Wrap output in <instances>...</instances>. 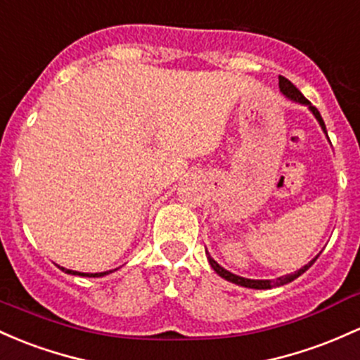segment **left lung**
<instances>
[{"instance_id":"1","label":"left lung","mask_w":360,"mask_h":360,"mask_svg":"<svg viewBox=\"0 0 360 360\" xmlns=\"http://www.w3.org/2000/svg\"><path fill=\"white\" fill-rule=\"evenodd\" d=\"M278 86H280V92H282L285 97H289V98H292V101H295V102H301V104L309 105V109L313 110V114L316 116V120H318L319 124H321L323 131L326 133L325 121H323V117H321V114H319V110L316 109L314 105H311V102L307 101V98L302 96L301 90H299L297 86L292 84L290 80H287L285 77H278ZM207 258H208V263H210V266L213 268V270H215L217 274L222 276V278L229 280V282L238 283V285H243V287H248V289H271V287L285 285V283H289V282H292V280L297 278V276H301V275L304 274V271L309 270L311 264H313V263L316 262V259H318V256H316L313 262L307 263L306 266H302L301 270L295 271V274H290V275H285V276H280V278H276V280H251V278H244V276H239V275L231 274V271H227V270H225V268L220 266V264L217 263L215 259H213L212 256L208 255V252H207Z\"/></svg>"}]
</instances>
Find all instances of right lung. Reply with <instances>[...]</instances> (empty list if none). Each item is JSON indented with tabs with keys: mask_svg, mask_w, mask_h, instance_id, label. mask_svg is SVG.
<instances>
[{
	"mask_svg": "<svg viewBox=\"0 0 360 360\" xmlns=\"http://www.w3.org/2000/svg\"><path fill=\"white\" fill-rule=\"evenodd\" d=\"M65 274H71V275H80V276H102V275H108L109 271H104V274H80V271H73V270H66V268H61Z\"/></svg>",
	"mask_w": 360,
	"mask_h": 360,
	"instance_id": "add662e5",
	"label": "right lung"
}]
</instances>
